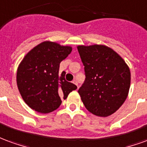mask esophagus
<instances>
[{
  "label": "esophagus",
  "mask_w": 147,
  "mask_h": 147,
  "mask_svg": "<svg viewBox=\"0 0 147 147\" xmlns=\"http://www.w3.org/2000/svg\"><path fill=\"white\" fill-rule=\"evenodd\" d=\"M73 83H74V84H76L77 86H78V81H77V80H74V81H73Z\"/></svg>",
  "instance_id": "1"
}]
</instances>
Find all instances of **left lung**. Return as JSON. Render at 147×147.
<instances>
[{
  "mask_svg": "<svg viewBox=\"0 0 147 147\" xmlns=\"http://www.w3.org/2000/svg\"><path fill=\"white\" fill-rule=\"evenodd\" d=\"M85 81L78 90L88 111L98 117L115 113L127 98L131 73L116 51L102 45L78 46Z\"/></svg>",
  "mask_w": 147,
  "mask_h": 147,
  "instance_id": "left-lung-1",
  "label": "left lung"
}]
</instances>
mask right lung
<instances>
[{"mask_svg": "<svg viewBox=\"0 0 147 147\" xmlns=\"http://www.w3.org/2000/svg\"><path fill=\"white\" fill-rule=\"evenodd\" d=\"M72 51L70 46L44 41L31 49L17 69V86L22 99L37 112L49 113L59 107L78 87L59 74V64Z\"/></svg>", "mask_w": 147, "mask_h": 147, "instance_id": "add662e5", "label": "right lung"}]
</instances>
